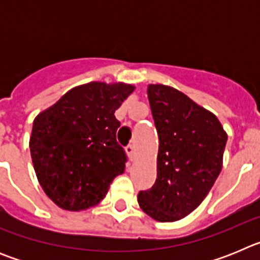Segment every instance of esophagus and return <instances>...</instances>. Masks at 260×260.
<instances>
[{
	"instance_id": "esophagus-1",
	"label": "esophagus",
	"mask_w": 260,
	"mask_h": 260,
	"mask_svg": "<svg viewBox=\"0 0 260 260\" xmlns=\"http://www.w3.org/2000/svg\"><path fill=\"white\" fill-rule=\"evenodd\" d=\"M126 153H127V157L130 161H134L135 158V150L133 146H127L126 147Z\"/></svg>"
}]
</instances>
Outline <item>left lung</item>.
<instances>
[{"instance_id": "8db88e82", "label": "left lung", "mask_w": 260, "mask_h": 260, "mask_svg": "<svg viewBox=\"0 0 260 260\" xmlns=\"http://www.w3.org/2000/svg\"><path fill=\"white\" fill-rule=\"evenodd\" d=\"M147 95L158 134L157 178L138 203L156 221H177L212 189L228 135L212 112L173 87L148 84Z\"/></svg>"}]
</instances>
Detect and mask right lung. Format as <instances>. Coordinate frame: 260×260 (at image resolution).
I'll return each mask as SVG.
<instances>
[{"label":"right lung","mask_w":260,"mask_h":260,"mask_svg":"<svg viewBox=\"0 0 260 260\" xmlns=\"http://www.w3.org/2000/svg\"><path fill=\"white\" fill-rule=\"evenodd\" d=\"M135 87L89 82L74 87L34 119L29 151L36 177L59 208L83 211L107 195L125 171V151L117 143L114 112Z\"/></svg>","instance_id":"obj_1"}]
</instances>
